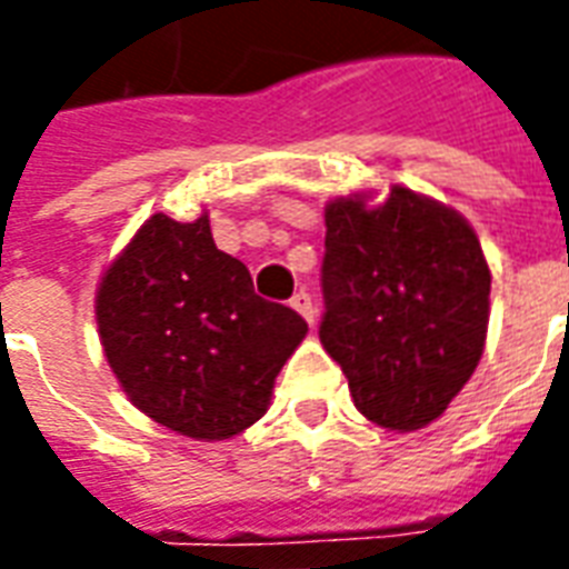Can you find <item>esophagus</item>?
Returning <instances> with one entry per match:
<instances>
[{"label": "esophagus", "mask_w": 569, "mask_h": 569, "mask_svg": "<svg viewBox=\"0 0 569 569\" xmlns=\"http://www.w3.org/2000/svg\"><path fill=\"white\" fill-rule=\"evenodd\" d=\"M289 305L296 307L298 313H301V317H305L307 322H310V326L317 322V307H313V298L307 296V292H296V296H292V301H289Z\"/></svg>", "instance_id": "1"}]
</instances>
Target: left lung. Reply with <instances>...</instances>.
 Wrapping results in <instances>:
<instances>
[{
	"mask_svg": "<svg viewBox=\"0 0 569 569\" xmlns=\"http://www.w3.org/2000/svg\"><path fill=\"white\" fill-rule=\"evenodd\" d=\"M491 273L461 213L391 187L328 201L319 340L361 416L416 431L443 416L482 359Z\"/></svg>",
	"mask_w": 569,
	"mask_h": 569,
	"instance_id": "8db88e82",
	"label": "left lung"
}]
</instances>
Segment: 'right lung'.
Masks as SVG:
<instances>
[{
  "label": "right lung",
  "mask_w": 569,
  "mask_h": 569,
  "mask_svg": "<svg viewBox=\"0 0 569 569\" xmlns=\"http://www.w3.org/2000/svg\"><path fill=\"white\" fill-rule=\"evenodd\" d=\"M96 322L129 401L192 440L259 422L307 335L292 307L256 296L247 264L217 250L208 213H153L104 271Z\"/></svg>",
  "instance_id": "add662e5"
}]
</instances>
